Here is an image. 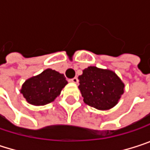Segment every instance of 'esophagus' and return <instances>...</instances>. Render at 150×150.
<instances>
[{"label":"esophagus","instance_id":"obj_1","mask_svg":"<svg viewBox=\"0 0 150 150\" xmlns=\"http://www.w3.org/2000/svg\"><path fill=\"white\" fill-rule=\"evenodd\" d=\"M69 81H71V82H73V83H78L79 80H78V78H77V77H74V78L70 79V80H69Z\"/></svg>","mask_w":150,"mask_h":150}]
</instances>
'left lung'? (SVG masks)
<instances>
[{
  "label": "left lung",
  "instance_id": "obj_1",
  "mask_svg": "<svg viewBox=\"0 0 150 150\" xmlns=\"http://www.w3.org/2000/svg\"><path fill=\"white\" fill-rule=\"evenodd\" d=\"M78 79L84 103L97 109L111 108L124 92V84L110 70L88 67Z\"/></svg>",
  "mask_w": 150,
  "mask_h": 150
}]
</instances>
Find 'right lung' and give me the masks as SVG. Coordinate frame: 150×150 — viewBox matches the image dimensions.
<instances>
[{
	"mask_svg": "<svg viewBox=\"0 0 150 150\" xmlns=\"http://www.w3.org/2000/svg\"><path fill=\"white\" fill-rule=\"evenodd\" d=\"M67 83L64 75L47 69L42 74L28 79L21 93L30 104L45 105L54 101Z\"/></svg>",
	"mask_w": 150,
	"mask_h": 150,
	"instance_id": "right-lung-1",
	"label": "right lung"
}]
</instances>
